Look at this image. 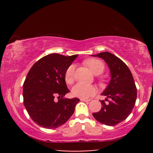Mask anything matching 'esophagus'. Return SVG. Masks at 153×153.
Masks as SVG:
<instances>
[{
  "mask_svg": "<svg viewBox=\"0 0 153 153\" xmlns=\"http://www.w3.org/2000/svg\"><path fill=\"white\" fill-rule=\"evenodd\" d=\"M80 100H81V101H83V102H90V101H91V100L84 99V98H81Z\"/></svg>",
  "mask_w": 153,
  "mask_h": 153,
  "instance_id": "34e87169",
  "label": "esophagus"
}]
</instances>
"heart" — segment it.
<instances>
[{
	"instance_id": "b5f03b06",
	"label": "heart",
	"mask_w": 153,
	"mask_h": 153,
	"mask_svg": "<svg viewBox=\"0 0 153 153\" xmlns=\"http://www.w3.org/2000/svg\"><path fill=\"white\" fill-rule=\"evenodd\" d=\"M84 63L89 68L91 72L95 75L102 74L104 70V64L103 62L97 58H90L85 60ZM74 70L75 67L74 65H71L67 68L65 72V81L68 84L72 83L74 81ZM95 87H93V85L83 84L81 83L75 85L72 91V95L75 97L84 98V99L92 97L95 93Z\"/></svg>"
}]
</instances>
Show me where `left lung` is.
Segmentation results:
<instances>
[{
    "instance_id": "1",
    "label": "left lung",
    "mask_w": 153,
    "mask_h": 153,
    "mask_svg": "<svg viewBox=\"0 0 153 153\" xmlns=\"http://www.w3.org/2000/svg\"><path fill=\"white\" fill-rule=\"evenodd\" d=\"M93 56L105 60L111 71V81L102 95L107 97L100 100L102 108L93 116L98 122L114 126L125 120L131 114L137 97V87L131 72L127 65L109 52H102Z\"/></svg>"
}]
</instances>
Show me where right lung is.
<instances>
[{
  "mask_svg": "<svg viewBox=\"0 0 153 153\" xmlns=\"http://www.w3.org/2000/svg\"><path fill=\"white\" fill-rule=\"evenodd\" d=\"M77 56L49 54L37 60L29 70L23 85L24 104L31 119L39 126L57 128L74 114L79 99L64 97L70 92L64 76ZM56 96L58 102L54 101Z\"/></svg>",
  "mask_w": 153,
  "mask_h": 153,
  "instance_id": "right-lung-1",
  "label": "right lung"
}]
</instances>
